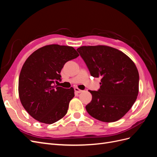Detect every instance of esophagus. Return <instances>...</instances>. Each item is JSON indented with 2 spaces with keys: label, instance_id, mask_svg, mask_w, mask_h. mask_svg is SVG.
<instances>
[{
  "label": "esophagus",
  "instance_id": "obj_1",
  "mask_svg": "<svg viewBox=\"0 0 157 157\" xmlns=\"http://www.w3.org/2000/svg\"><path fill=\"white\" fill-rule=\"evenodd\" d=\"M74 90H75V92H77V93H81V92H82V90H80V89H79L78 88H77V87H75V88H74Z\"/></svg>",
  "mask_w": 157,
  "mask_h": 157
}]
</instances>
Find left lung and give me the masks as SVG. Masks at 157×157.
<instances>
[{"instance_id": "left-lung-1", "label": "left lung", "mask_w": 157, "mask_h": 157, "mask_svg": "<svg viewBox=\"0 0 157 157\" xmlns=\"http://www.w3.org/2000/svg\"><path fill=\"white\" fill-rule=\"evenodd\" d=\"M77 50L90 75L101 77L98 91L90 90L92 99L86 106L87 112L102 122L121 119L134 105L139 92V73L134 61L107 46H83Z\"/></svg>"}]
</instances>
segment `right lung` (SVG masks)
<instances>
[{"mask_svg":"<svg viewBox=\"0 0 157 157\" xmlns=\"http://www.w3.org/2000/svg\"><path fill=\"white\" fill-rule=\"evenodd\" d=\"M78 56L71 46L50 44L28 57L19 77L18 92L23 107L35 120L50 124L66 115L74 89L54 83L61 79L65 63Z\"/></svg>","mask_w":157,"mask_h":157,"instance_id":"add662e5","label":"right lung"}]
</instances>
